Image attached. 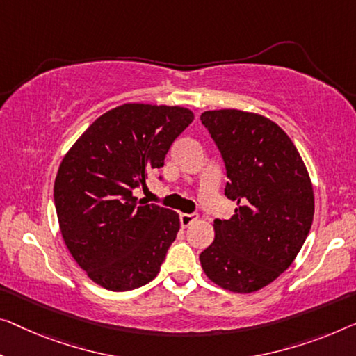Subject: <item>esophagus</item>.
Instances as JSON below:
<instances>
[{"mask_svg": "<svg viewBox=\"0 0 356 356\" xmlns=\"http://www.w3.org/2000/svg\"><path fill=\"white\" fill-rule=\"evenodd\" d=\"M179 219H180V225H182L185 229V227L192 225L195 220H198V216H196V214H180Z\"/></svg>", "mask_w": 356, "mask_h": 356, "instance_id": "34e87169", "label": "esophagus"}]
</instances>
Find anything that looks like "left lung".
I'll return each mask as SVG.
<instances>
[{"label": "left lung", "instance_id": "8db88e82", "mask_svg": "<svg viewBox=\"0 0 356 356\" xmlns=\"http://www.w3.org/2000/svg\"><path fill=\"white\" fill-rule=\"evenodd\" d=\"M224 158L229 220L200 254L206 277L248 294L277 280L299 254L314 222V187L293 140L272 120L235 108L201 113Z\"/></svg>", "mask_w": 356, "mask_h": 356}]
</instances>
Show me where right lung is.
Instances as JSON below:
<instances>
[{"label": "right lung", "mask_w": 356, "mask_h": 356, "mask_svg": "<svg viewBox=\"0 0 356 356\" xmlns=\"http://www.w3.org/2000/svg\"><path fill=\"white\" fill-rule=\"evenodd\" d=\"M193 121L184 107L123 104L99 116L57 171L54 203L68 251L94 283L131 291L152 281L180 229L179 214L132 190L160 169Z\"/></svg>", "instance_id": "add662e5"}]
</instances>
